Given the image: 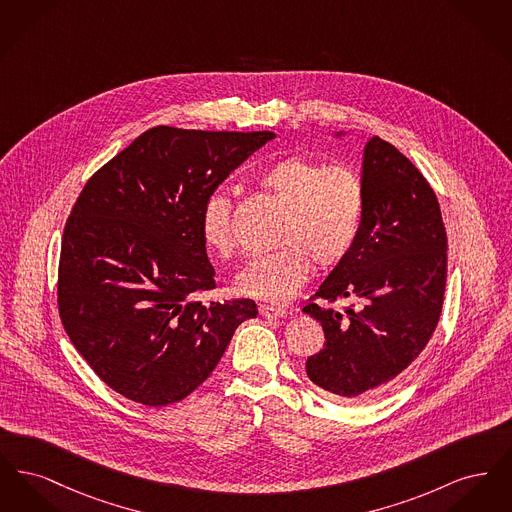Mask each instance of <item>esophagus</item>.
I'll return each instance as SVG.
<instances>
[{
  "label": "esophagus",
  "mask_w": 512,
  "mask_h": 512,
  "mask_svg": "<svg viewBox=\"0 0 512 512\" xmlns=\"http://www.w3.org/2000/svg\"><path fill=\"white\" fill-rule=\"evenodd\" d=\"M259 315L265 318H282L286 317V311L278 309V307H270V305H261Z\"/></svg>",
  "instance_id": "1"
}]
</instances>
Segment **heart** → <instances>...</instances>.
I'll use <instances>...</instances> for the list:
<instances>
[{"label": "heart", "mask_w": 512, "mask_h": 512, "mask_svg": "<svg viewBox=\"0 0 512 512\" xmlns=\"http://www.w3.org/2000/svg\"><path fill=\"white\" fill-rule=\"evenodd\" d=\"M257 184L286 215L280 247L251 257L236 276V292L267 303H288L307 280L314 259L322 270L336 267L359 240L365 220V182L347 163L292 155L259 172ZM199 230L205 247L228 257L234 251L232 201L213 192L201 207Z\"/></svg>", "instance_id": "heart-1"}]
</instances>
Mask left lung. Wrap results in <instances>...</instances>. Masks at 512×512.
I'll list each match as a JSON object with an SVG mask.
<instances>
[{
  "instance_id": "8db88e82",
  "label": "left lung",
  "mask_w": 512,
  "mask_h": 512,
  "mask_svg": "<svg viewBox=\"0 0 512 512\" xmlns=\"http://www.w3.org/2000/svg\"><path fill=\"white\" fill-rule=\"evenodd\" d=\"M366 209L353 251L303 307L324 330L307 376L341 401L376 395L422 353L443 307L447 232L428 180L374 136L363 157ZM340 298L360 301L343 312Z\"/></svg>"
}]
</instances>
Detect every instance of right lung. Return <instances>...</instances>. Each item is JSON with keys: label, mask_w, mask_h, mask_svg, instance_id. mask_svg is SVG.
I'll use <instances>...</instances> for the list:
<instances>
[{"label": "right lung", "mask_w": 512, "mask_h": 512, "mask_svg": "<svg viewBox=\"0 0 512 512\" xmlns=\"http://www.w3.org/2000/svg\"><path fill=\"white\" fill-rule=\"evenodd\" d=\"M274 132L155 126L86 182L65 224L57 305L76 351L147 407L182 401L219 365L251 299L213 290L199 219L205 199Z\"/></svg>", "instance_id": "right-lung-1"}]
</instances>
